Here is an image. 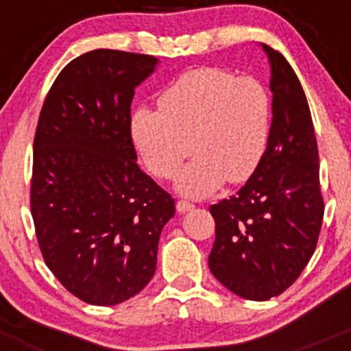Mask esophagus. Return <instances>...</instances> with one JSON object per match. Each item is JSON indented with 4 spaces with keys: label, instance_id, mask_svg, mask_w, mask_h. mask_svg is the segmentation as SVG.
<instances>
[{
    "label": "esophagus",
    "instance_id": "1",
    "mask_svg": "<svg viewBox=\"0 0 351 351\" xmlns=\"http://www.w3.org/2000/svg\"><path fill=\"white\" fill-rule=\"evenodd\" d=\"M193 204L186 202V200H179L178 204H176V209H178V213H188V210L193 209Z\"/></svg>",
    "mask_w": 351,
    "mask_h": 351
}]
</instances>
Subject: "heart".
<instances>
[{
    "label": "heart",
    "instance_id": "b5f03b06",
    "mask_svg": "<svg viewBox=\"0 0 351 351\" xmlns=\"http://www.w3.org/2000/svg\"><path fill=\"white\" fill-rule=\"evenodd\" d=\"M161 110L141 107L132 137L145 165L170 178L181 161L176 188L206 197L225 182H243L255 172L271 135V96L255 77H235L216 66L195 68L160 96Z\"/></svg>",
    "mask_w": 351,
    "mask_h": 351
}]
</instances>
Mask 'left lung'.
I'll return each instance as SVG.
<instances>
[{
	"label": "left lung",
	"mask_w": 351,
	"mask_h": 351,
	"mask_svg": "<svg viewBox=\"0 0 351 351\" xmlns=\"http://www.w3.org/2000/svg\"><path fill=\"white\" fill-rule=\"evenodd\" d=\"M271 64L272 123L262 161L237 195L209 207L214 278L235 295L269 300L300 276L315 253L324 198L311 112L283 54L262 43Z\"/></svg>",
	"instance_id": "1"
}]
</instances>
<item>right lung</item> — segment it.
Here are the masks:
<instances>
[{
  "label": "right lung",
  "mask_w": 351,
  "mask_h": 351,
  "mask_svg": "<svg viewBox=\"0 0 351 351\" xmlns=\"http://www.w3.org/2000/svg\"><path fill=\"white\" fill-rule=\"evenodd\" d=\"M147 54L96 49L52 84L33 144L31 214L43 260L70 293L95 306L125 302L156 271L173 198L137 165L135 88Z\"/></svg>",
  "instance_id": "right-lung-1"
}]
</instances>
